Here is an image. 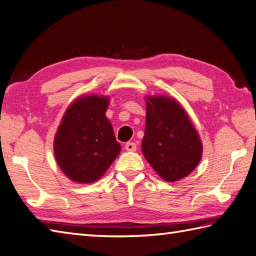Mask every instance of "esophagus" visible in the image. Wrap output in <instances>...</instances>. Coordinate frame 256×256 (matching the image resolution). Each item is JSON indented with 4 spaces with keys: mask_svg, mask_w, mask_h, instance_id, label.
Instances as JSON below:
<instances>
[{
    "mask_svg": "<svg viewBox=\"0 0 256 256\" xmlns=\"http://www.w3.org/2000/svg\"><path fill=\"white\" fill-rule=\"evenodd\" d=\"M125 150H126L128 152H135L136 150V144L133 142H128L125 144Z\"/></svg>",
    "mask_w": 256,
    "mask_h": 256,
    "instance_id": "esophagus-1",
    "label": "esophagus"
}]
</instances>
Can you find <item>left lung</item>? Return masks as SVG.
<instances>
[{"instance_id": "8db88e82", "label": "left lung", "mask_w": 256, "mask_h": 256, "mask_svg": "<svg viewBox=\"0 0 256 256\" xmlns=\"http://www.w3.org/2000/svg\"><path fill=\"white\" fill-rule=\"evenodd\" d=\"M142 152L166 182L188 176L201 160L202 144L182 106L167 96H148Z\"/></svg>"}]
</instances>
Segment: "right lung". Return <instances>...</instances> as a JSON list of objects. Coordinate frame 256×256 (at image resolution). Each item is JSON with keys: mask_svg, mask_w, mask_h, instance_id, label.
<instances>
[{"mask_svg": "<svg viewBox=\"0 0 256 256\" xmlns=\"http://www.w3.org/2000/svg\"><path fill=\"white\" fill-rule=\"evenodd\" d=\"M108 104V96H81L68 108L59 125L54 143L56 160L76 182L100 179L121 150L106 116Z\"/></svg>", "mask_w": 256, "mask_h": 256, "instance_id": "add662e5", "label": "right lung"}]
</instances>
